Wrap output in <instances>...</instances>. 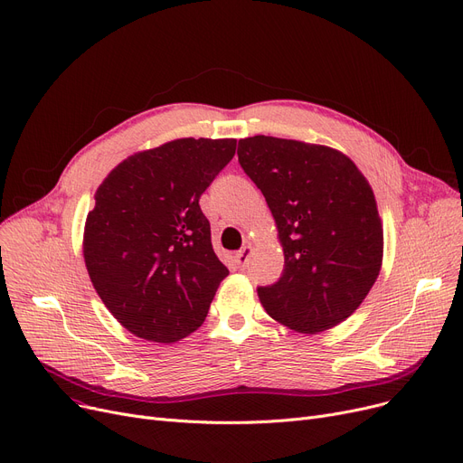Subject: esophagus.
<instances>
[{"label":"esophagus","mask_w":463,"mask_h":463,"mask_svg":"<svg viewBox=\"0 0 463 463\" xmlns=\"http://www.w3.org/2000/svg\"><path fill=\"white\" fill-rule=\"evenodd\" d=\"M250 253H251V246L248 244V246H244L242 250L240 251H236V255H234V260H236V265H238V269H244L246 265H248V259H250Z\"/></svg>","instance_id":"esophagus-1"}]
</instances>
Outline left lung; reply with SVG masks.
Instances as JSON below:
<instances>
[{"label": "left lung", "mask_w": 463, "mask_h": 463, "mask_svg": "<svg viewBox=\"0 0 463 463\" xmlns=\"http://www.w3.org/2000/svg\"><path fill=\"white\" fill-rule=\"evenodd\" d=\"M238 163L263 193L284 272L259 288L278 324L316 335L350 317L374 286L384 231L367 177L333 147L274 136L238 142Z\"/></svg>", "instance_id": "obj_1"}]
</instances>
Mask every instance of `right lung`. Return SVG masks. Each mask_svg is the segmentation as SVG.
<instances>
[{
  "mask_svg": "<svg viewBox=\"0 0 463 463\" xmlns=\"http://www.w3.org/2000/svg\"><path fill=\"white\" fill-rule=\"evenodd\" d=\"M234 151L232 137L172 139L130 155L96 189L85 265L102 303L132 335L170 345L204 324L229 270L198 200Z\"/></svg>",
  "mask_w": 463,
  "mask_h": 463,
  "instance_id": "obj_1",
  "label": "right lung"
}]
</instances>
